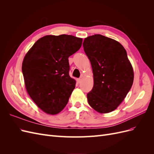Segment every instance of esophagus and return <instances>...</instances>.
Returning a JSON list of instances; mask_svg holds the SVG:
<instances>
[{"instance_id": "esophagus-1", "label": "esophagus", "mask_w": 154, "mask_h": 154, "mask_svg": "<svg viewBox=\"0 0 154 154\" xmlns=\"http://www.w3.org/2000/svg\"><path fill=\"white\" fill-rule=\"evenodd\" d=\"M81 81H82V79H81V78L77 79V82H78V83H80L81 82Z\"/></svg>"}]
</instances>
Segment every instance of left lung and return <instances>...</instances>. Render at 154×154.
I'll return each instance as SVG.
<instances>
[{"label": "left lung", "mask_w": 154, "mask_h": 154, "mask_svg": "<svg viewBox=\"0 0 154 154\" xmlns=\"http://www.w3.org/2000/svg\"><path fill=\"white\" fill-rule=\"evenodd\" d=\"M83 46L94 76L88 103L97 112H110L124 100L133 84L134 71L127 51L118 42L101 35L87 37Z\"/></svg>", "instance_id": "8db88e82"}]
</instances>
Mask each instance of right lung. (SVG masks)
<instances>
[{"label": "right lung", "mask_w": 154, "mask_h": 154, "mask_svg": "<svg viewBox=\"0 0 154 154\" xmlns=\"http://www.w3.org/2000/svg\"><path fill=\"white\" fill-rule=\"evenodd\" d=\"M82 38L47 35L26 54L22 71L27 93L45 113L57 114L68 103L76 81L69 76V57L81 48Z\"/></svg>", "instance_id": "1"}]
</instances>
